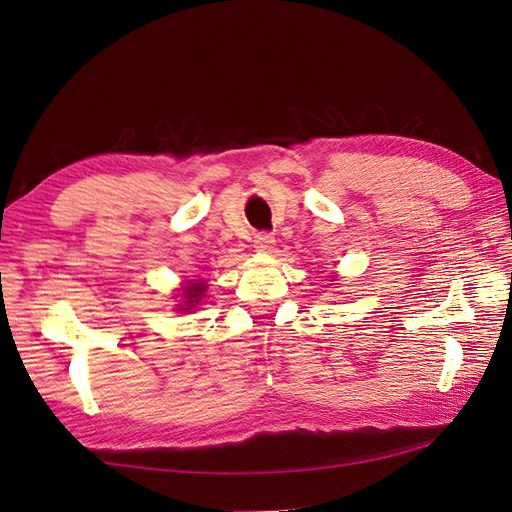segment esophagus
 Here are the masks:
<instances>
[{"instance_id": "esophagus-1", "label": "esophagus", "mask_w": 512, "mask_h": 512, "mask_svg": "<svg viewBox=\"0 0 512 512\" xmlns=\"http://www.w3.org/2000/svg\"><path fill=\"white\" fill-rule=\"evenodd\" d=\"M273 243H275V237L271 232H258V235H254V247L258 252H269Z\"/></svg>"}]
</instances>
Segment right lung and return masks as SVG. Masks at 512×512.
I'll return each instance as SVG.
<instances>
[{
    "instance_id": "add662e5",
    "label": "right lung",
    "mask_w": 512,
    "mask_h": 512,
    "mask_svg": "<svg viewBox=\"0 0 512 512\" xmlns=\"http://www.w3.org/2000/svg\"><path fill=\"white\" fill-rule=\"evenodd\" d=\"M203 292H205V286L203 284H194V286H188L185 288V305L188 307H183V309H192V305H196L198 303V299L203 297Z\"/></svg>"
}]
</instances>
